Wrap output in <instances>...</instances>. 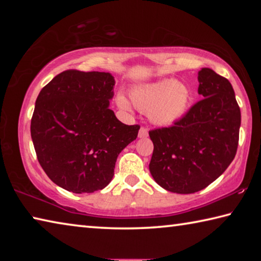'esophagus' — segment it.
I'll return each mask as SVG.
<instances>
[{"mask_svg":"<svg viewBox=\"0 0 261 261\" xmlns=\"http://www.w3.org/2000/svg\"><path fill=\"white\" fill-rule=\"evenodd\" d=\"M147 136H148L147 129H146V127L141 126L140 129H139V132H138V137H139V138H146Z\"/></svg>","mask_w":261,"mask_h":261,"instance_id":"esophagus-1","label":"esophagus"}]
</instances>
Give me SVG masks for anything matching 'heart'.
Returning <instances> with one entry per match:
<instances>
[{
  "label": "heart",
  "instance_id": "b5f03b06",
  "mask_svg": "<svg viewBox=\"0 0 261 261\" xmlns=\"http://www.w3.org/2000/svg\"><path fill=\"white\" fill-rule=\"evenodd\" d=\"M132 105L148 117L154 124L171 125L184 116L191 101L189 88L174 78L143 84L130 92ZM116 103L123 110H130L131 105L124 95L118 94Z\"/></svg>",
  "mask_w": 261,
  "mask_h": 261
}]
</instances>
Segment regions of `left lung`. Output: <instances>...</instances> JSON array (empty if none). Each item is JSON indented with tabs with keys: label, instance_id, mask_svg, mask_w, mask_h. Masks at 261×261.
Masks as SVG:
<instances>
[{
	"label": "left lung",
	"instance_id": "left-lung-1",
	"mask_svg": "<svg viewBox=\"0 0 261 261\" xmlns=\"http://www.w3.org/2000/svg\"><path fill=\"white\" fill-rule=\"evenodd\" d=\"M202 98L168 127L148 132L154 149L149 171L174 193H194L223 174L236 155L241 109L230 82L210 68L198 72Z\"/></svg>",
	"mask_w": 261,
	"mask_h": 261
}]
</instances>
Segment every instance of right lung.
Returning a JSON list of instances; mask_svg holds the SVG:
<instances>
[{"instance_id":"right-lung-1","label":"right lung","mask_w":261,"mask_h":261,"mask_svg":"<svg viewBox=\"0 0 261 261\" xmlns=\"http://www.w3.org/2000/svg\"><path fill=\"white\" fill-rule=\"evenodd\" d=\"M115 79L109 72L67 70L39 93L31 120L38 161L56 185L92 193L113 179L117 156L140 126L120 122L109 109Z\"/></svg>"}]
</instances>
